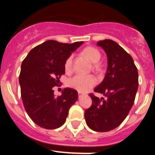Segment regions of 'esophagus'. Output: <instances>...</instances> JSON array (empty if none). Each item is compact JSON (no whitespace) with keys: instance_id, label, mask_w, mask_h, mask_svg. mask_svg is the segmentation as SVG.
Returning <instances> with one entry per match:
<instances>
[{"instance_id":"34e87169","label":"esophagus","mask_w":155,"mask_h":155,"mask_svg":"<svg viewBox=\"0 0 155 155\" xmlns=\"http://www.w3.org/2000/svg\"><path fill=\"white\" fill-rule=\"evenodd\" d=\"M83 94H83V93L80 92V91H78V97H79V98H81V97L82 95H83Z\"/></svg>"}]
</instances>
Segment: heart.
<instances>
[{"instance_id":"1","label":"heart","mask_w":155,"mask_h":155,"mask_svg":"<svg viewBox=\"0 0 155 155\" xmlns=\"http://www.w3.org/2000/svg\"><path fill=\"white\" fill-rule=\"evenodd\" d=\"M82 54L93 63V68L97 70L99 66L98 62L101 58V53L96 48L93 46H87L82 50ZM72 64H73V56L71 55L66 59L64 62V70L66 73H71L72 71ZM97 83V79L93 75H76L71 78L68 81V87L77 90L80 92H85L94 87Z\"/></svg>"}]
</instances>
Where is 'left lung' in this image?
<instances>
[{"mask_svg":"<svg viewBox=\"0 0 155 155\" xmlns=\"http://www.w3.org/2000/svg\"><path fill=\"white\" fill-rule=\"evenodd\" d=\"M107 54L108 68L104 80L94 89L106 98L91 93V107L84 112L87 127L97 132H107L118 127L130 111L138 88V71L128 53L114 41L97 42Z\"/></svg>","mask_w":155,"mask_h":155,"instance_id":"left-lung-1","label":"left lung"}]
</instances>
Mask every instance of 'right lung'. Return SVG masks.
<instances>
[{"instance_id": "1", "label": "right lung", "mask_w": 155, "mask_h": 155, "mask_svg": "<svg viewBox=\"0 0 155 155\" xmlns=\"http://www.w3.org/2000/svg\"><path fill=\"white\" fill-rule=\"evenodd\" d=\"M82 43L47 40L30 50L22 61L19 75L21 99L28 116L40 127L53 130L61 127L78 98L73 88H64L62 94L56 97L53 87L59 86L65 74L66 59Z\"/></svg>"}]
</instances>
